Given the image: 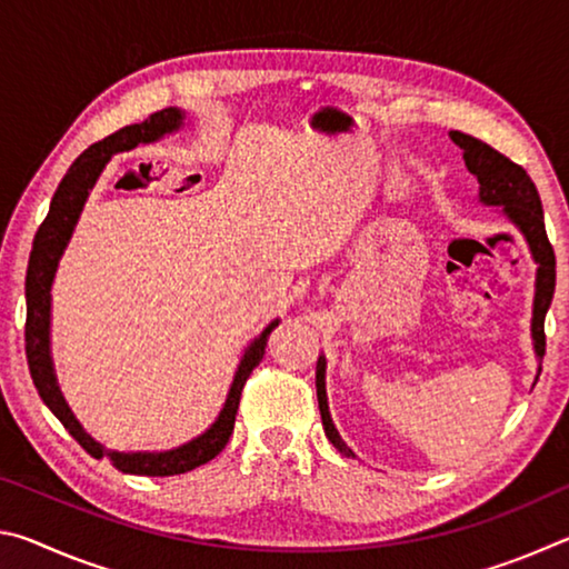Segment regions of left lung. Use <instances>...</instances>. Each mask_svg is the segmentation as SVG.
<instances>
[{
    "label": "left lung",
    "mask_w": 569,
    "mask_h": 569,
    "mask_svg": "<svg viewBox=\"0 0 569 569\" xmlns=\"http://www.w3.org/2000/svg\"><path fill=\"white\" fill-rule=\"evenodd\" d=\"M449 138L457 142V146L465 150V162L467 170L479 180V198L481 203L487 206H502L507 218L522 230L527 238L529 250H532L537 268V291H535V319H532V336H535V351L539 359L545 356V316L547 308L552 303L555 296V250L550 238H547L545 230V213H542V200H539V192L535 188L532 178L527 176L522 166H517L515 160H509L502 152L489 148L487 142L471 138L467 132L451 130ZM323 363L319 359L316 366V393H319V409L323 419L326 437L331 439V445L341 451L346 457H353V451L343 445V439L336 431L331 413H329V401H326V387H323Z\"/></svg>",
    "instance_id": "8db88e82"
}]
</instances>
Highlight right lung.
Segmentation results:
<instances>
[{
  "mask_svg": "<svg viewBox=\"0 0 569 569\" xmlns=\"http://www.w3.org/2000/svg\"><path fill=\"white\" fill-rule=\"evenodd\" d=\"M182 122V112L176 108H166L160 112H152L148 120L138 124H128L118 132L108 134V138L94 142L88 150L77 158L67 176L62 178L60 186H57L50 213L42 220L40 230H37L32 253H30V266H27V281H24V296H27V321H24V351H27V363H30V373L37 391H40L42 401L52 409L57 419L62 421V427L70 431L77 445H80L90 457L102 459L104 449L84 435L80 423L72 417V411L67 409V403L60 393V387L54 381L52 371V359H50V288L52 278L57 271V261H60L62 250L70 240L77 218H80V210L84 200L90 196V188L94 180L108 166L112 152L130 150L138 146V142H152L162 138L166 132L178 130ZM278 321H273L268 329L258 336V339L250 343L246 351L243 361H240L233 387L226 399V407L220 411L218 421L210 427L206 435L198 439L188 441L172 451H160V455H120V451H112L110 459L120 471H128V475H148V477H170V475H186V471L206 465L220 451L226 449L230 435H233V423L240 403V391H243L250 371L261 363L268 336L276 329Z\"/></svg>",
  "mask_w": 569,
  "mask_h": 569,
  "instance_id": "right-lung-1",
  "label": "right lung"
}]
</instances>
